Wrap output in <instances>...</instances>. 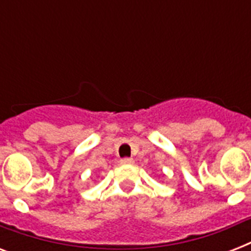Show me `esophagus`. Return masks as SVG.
Segmentation results:
<instances>
[{"instance_id":"esophagus-1","label":"esophagus","mask_w":251,"mask_h":251,"mask_svg":"<svg viewBox=\"0 0 251 251\" xmlns=\"http://www.w3.org/2000/svg\"><path fill=\"white\" fill-rule=\"evenodd\" d=\"M134 160L131 159V157H124V159H121V164L122 165H130L133 164Z\"/></svg>"}]
</instances>
